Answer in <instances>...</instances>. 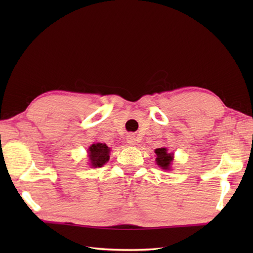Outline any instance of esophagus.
Returning <instances> with one entry per match:
<instances>
[{
	"mask_svg": "<svg viewBox=\"0 0 253 253\" xmlns=\"http://www.w3.org/2000/svg\"><path fill=\"white\" fill-rule=\"evenodd\" d=\"M126 139H127V143L130 144V146L136 144V137H135V135H132V133H129Z\"/></svg>",
	"mask_w": 253,
	"mask_h": 253,
	"instance_id": "34e87169",
	"label": "esophagus"
}]
</instances>
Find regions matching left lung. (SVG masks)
Wrapping results in <instances>:
<instances>
[{
  "label": "left lung",
  "mask_w": 253,
  "mask_h": 253,
  "mask_svg": "<svg viewBox=\"0 0 253 253\" xmlns=\"http://www.w3.org/2000/svg\"><path fill=\"white\" fill-rule=\"evenodd\" d=\"M155 154H157V164L159 168L164 170L170 169V163L173 162V153H169L166 148H159L155 149Z\"/></svg>",
  "instance_id": "1"
}]
</instances>
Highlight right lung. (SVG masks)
<instances>
[{
  "label": "right lung",
  "instance_id": "right-lung-1",
  "mask_svg": "<svg viewBox=\"0 0 253 253\" xmlns=\"http://www.w3.org/2000/svg\"><path fill=\"white\" fill-rule=\"evenodd\" d=\"M111 149L105 143H92L88 149L91 168H101L110 159Z\"/></svg>",
  "mask_w": 253,
  "mask_h": 253
}]
</instances>
